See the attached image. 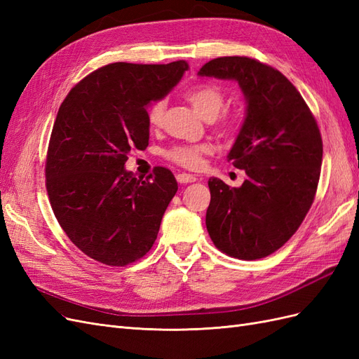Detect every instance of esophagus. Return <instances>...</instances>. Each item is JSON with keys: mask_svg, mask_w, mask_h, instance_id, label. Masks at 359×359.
<instances>
[{"mask_svg": "<svg viewBox=\"0 0 359 359\" xmlns=\"http://www.w3.org/2000/svg\"><path fill=\"white\" fill-rule=\"evenodd\" d=\"M198 178L194 175H190V173H178L177 175V181L180 184H189V182H194Z\"/></svg>", "mask_w": 359, "mask_h": 359, "instance_id": "obj_1", "label": "esophagus"}]
</instances>
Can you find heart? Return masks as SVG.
Masks as SVG:
<instances>
[{"label": "heart", "instance_id": "obj_1", "mask_svg": "<svg viewBox=\"0 0 359 359\" xmlns=\"http://www.w3.org/2000/svg\"><path fill=\"white\" fill-rule=\"evenodd\" d=\"M186 99L191 103L201 116L205 119H214L215 130L222 136H231L233 135L238 127L241 124V116L240 114L232 112V114H223L219 115L223 107L226 97L220 86L212 85V83H203L196 86V88H191L186 93ZM166 111V100L160 99L156 100L153 104L148 107V124L151 127H160L163 123V118H165ZM210 153V148L206 145H190V147H173L168 149L165 156L178 163V165L187 168V169H199L202 166V157Z\"/></svg>", "mask_w": 359, "mask_h": 359}]
</instances>
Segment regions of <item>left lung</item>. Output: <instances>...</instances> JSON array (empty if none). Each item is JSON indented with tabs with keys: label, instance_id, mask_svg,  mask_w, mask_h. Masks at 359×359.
<instances>
[{
	"label": "left lung",
	"instance_id": "obj_1",
	"mask_svg": "<svg viewBox=\"0 0 359 359\" xmlns=\"http://www.w3.org/2000/svg\"><path fill=\"white\" fill-rule=\"evenodd\" d=\"M198 74L236 81L247 103L227 154L247 180L231 189L210 178L206 229L227 256L266 257L298 231L314 201L323 153L318 123L286 76L257 60L215 58Z\"/></svg>",
	"mask_w": 359,
	"mask_h": 359
}]
</instances>
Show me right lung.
<instances>
[{
  "label": "right lung",
  "mask_w": 359,
  "mask_h": 359,
  "mask_svg": "<svg viewBox=\"0 0 359 359\" xmlns=\"http://www.w3.org/2000/svg\"><path fill=\"white\" fill-rule=\"evenodd\" d=\"M189 70L169 64L114 62L97 69L61 103L46 156V190L60 226L86 256L126 266L153 247L178 182L166 168L147 180L124 165L149 140L148 104Z\"/></svg>",
  "instance_id": "1"
}]
</instances>
